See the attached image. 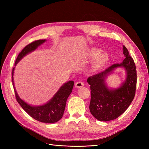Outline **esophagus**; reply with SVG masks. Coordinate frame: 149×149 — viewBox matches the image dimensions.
I'll return each mask as SVG.
<instances>
[{
    "instance_id": "34e87169",
    "label": "esophagus",
    "mask_w": 149,
    "mask_h": 149,
    "mask_svg": "<svg viewBox=\"0 0 149 149\" xmlns=\"http://www.w3.org/2000/svg\"><path fill=\"white\" fill-rule=\"evenodd\" d=\"M83 86H84V83L82 81H78L75 83V86L78 88H81Z\"/></svg>"
}]
</instances>
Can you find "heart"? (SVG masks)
<instances>
[{
	"label": "heart",
	"mask_w": 149,
	"mask_h": 149,
	"mask_svg": "<svg viewBox=\"0 0 149 149\" xmlns=\"http://www.w3.org/2000/svg\"><path fill=\"white\" fill-rule=\"evenodd\" d=\"M100 51L97 49H94L90 53V56L92 58L98 56L96 58L95 61H94V68L95 69H99L101 68L108 61L109 59V56L106 53H100Z\"/></svg>",
	"instance_id": "b5f03b06"
}]
</instances>
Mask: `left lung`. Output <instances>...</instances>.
Wrapping results in <instances>:
<instances>
[{"instance_id":"left-lung-1","label":"left lung","mask_w":149,"mask_h":149,"mask_svg":"<svg viewBox=\"0 0 149 149\" xmlns=\"http://www.w3.org/2000/svg\"><path fill=\"white\" fill-rule=\"evenodd\" d=\"M123 53L125 58L123 62L112 65L87 79L91 89L89 110L99 120L109 121L118 118L127 109L134 98L137 86L136 67L125 46ZM120 66L127 71L126 81L118 89H108L104 83L105 77L116 67Z\"/></svg>"}]
</instances>
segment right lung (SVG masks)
I'll return each mask as SVG.
<instances>
[{"instance_id":"obj_1","label":"right lung","mask_w":149,"mask_h":149,"mask_svg":"<svg viewBox=\"0 0 149 149\" xmlns=\"http://www.w3.org/2000/svg\"><path fill=\"white\" fill-rule=\"evenodd\" d=\"M45 42V40H35L25 47L19 54L15 60V65L26 54L32 52L39 45ZM14 68L12 71V78L15 95L17 102L24 110L33 119L44 123H55L60 120L63 116L67 99L70 95L73 88L74 81H70L60 88L55 96L48 103L40 106H31L25 102L18 96L13 84V75Z\"/></svg>"}]
</instances>
